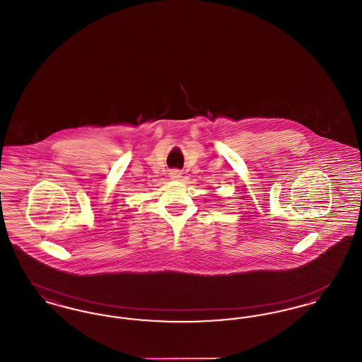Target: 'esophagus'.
Masks as SVG:
<instances>
[{
    "instance_id": "obj_1",
    "label": "esophagus",
    "mask_w": 362,
    "mask_h": 362,
    "mask_svg": "<svg viewBox=\"0 0 362 362\" xmlns=\"http://www.w3.org/2000/svg\"><path fill=\"white\" fill-rule=\"evenodd\" d=\"M170 177L175 179V180H179V179L182 177V173H180L179 170H173V171L170 173Z\"/></svg>"
}]
</instances>
